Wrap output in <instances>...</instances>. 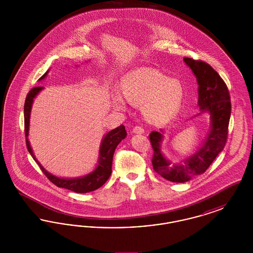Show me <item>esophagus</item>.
I'll use <instances>...</instances> for the list:
<instances>
[{
    "mask_svg": "<svg viewBox=\"0 0 253 253\" xmlns=\"http://www.w3.org/2000/svg\"><path fill=\"white\" fill-rule=\"evenodd\" d=\"M132 132H134V133H143L144 132V129L142 127H140V126H135L132 129Z\"/></svg>",
    "mask_w": 253,
    "mask_h": 253,
    "instance_id": "34e87169",
    "label": "esophagus"
}]
</instances>
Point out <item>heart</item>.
Returning <instances> with one entry per match:
<instances>
[{"label": "heart", "instance_id": "1", "mask_svg": "<svg viewBox=\"0 0 253 253\" xmlns=\"http://www.w3.org/2000/svg\"><path fill=\"white\" fill-rule=\"evenodd\" d=\"M121 94L132 105H142L147 121L163 124L178 113L184 90L179 81L169 80L157 69L140 67L125 75L121 84ZM123 98L119 93L114 94L113 104L116 108H125Z\"/></svg>", "mask_w": 253, "mask_h": 253}]
</instances>
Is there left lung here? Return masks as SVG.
Masks as SVG:
<instances>
[{"label": "left lung", "mask_w": 253, "mask_h": 253, "mask_svg": "<svg viewBox=\"0 0 253 253\" xmlns=\"http://www.w3.org/2000/svg\"><path fill=\"white\" fill-rule=\"evenodd\" d=\"M185 63L192 69L198 84V106L203 113L210 115L211 127L203 143L197 151L180 163H172L161 151L163 131L150 133L154 149L153 168L165 179L176 183L191 180L202 174L224 150L228 138L230 118V96L229 90L219 74L202 60L184 58Z\"/></svg>", "instance_id": "left-lung-1"}]
</instances>
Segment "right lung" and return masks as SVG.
<instances>
[{"label":"right lung","mask_w":253,"mask_h":253,"mask_svg":"<svg viewBox=\"0 0 253 253\" xmlns=\"http://www.w3.org/2000/svg\"><path fill=\"white\" fill-rule=\"evenodd\" d=\"M49 70H47L40 79V81H42L47 76ZM42 90H43V87L42 86L32 88L27 94L25 102H24V132H25L24 133H25L27 150L30 153L31 157H33V159L38 163V165L40 166L42 172L47 176L49 180L59 188H64L75 193H89L100 188L106 181L108 180L112 173V163H113V157H114L115 150L117 146L121 143V140L124 139L127 135L125 127L123 125H121L120 127L107 132L103 136L99 147L97 165L93 171L84 176L75 177V178H63V177L56 176L47 171L38 161L28 140L29 122H30V114H31L32 104H33L34 98L38 96V94Z\"/></svg>","instance_id":"obj_1"}]
</instances>
